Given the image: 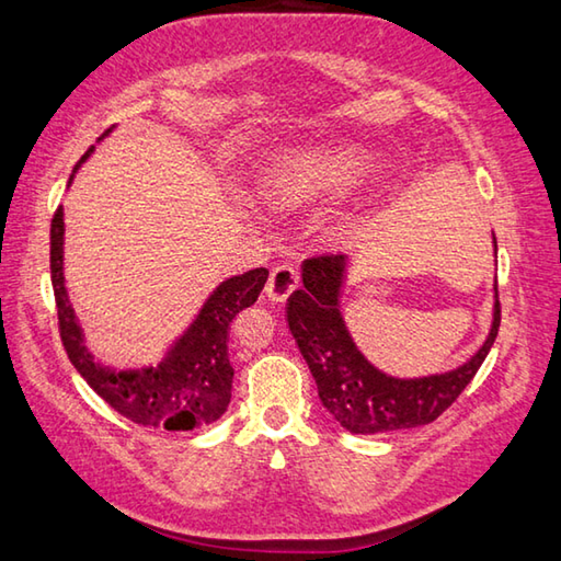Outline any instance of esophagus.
<instances>
[{
  "label": "esophagus",
  "instance_id": "1",
  "mask_svg": "<svg viewBox=\"0 0 561 561\" xmlns=\"http://www.w3.org/2000/svg\"><path fill=\"white\" fill-rule=\"evenodd\" d=\"M298 271L293 268V265L283 263V265H275L271 271V278H268V286H265V293H268V298L273 302H286L290 298V293L298 288Z\"/></svg>",
  "mask_w": 561,
  "mask_h": 561
}]
</instances>
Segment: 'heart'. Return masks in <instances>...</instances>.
I'll return each mask as SVG.
<instances>
[{"label": "heart", "instance_id": "obj_1", "mask_svg": "<svg viewBox=\"0 0 561 561\" xmlns=\"http://www.w3.org/2000/svg\"><path fill=\"white\" fill-rule=\"evenodd\" d=\"M373 169L375 153L365 146H296L275 151L263 161L259 191L271 208L280 214H298L351 194Z\"/></svg>", "mask_w": 561, "mask_h": 561}]
</instances>
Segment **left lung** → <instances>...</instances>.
Masks as SVG:
<instances>
[{
	"instance_id": "8db88e82",
	"label": "left lung",
	"mask_w": 561,
	"mask_h": 561,
	"mask_svg": "<svg viewBox=\"0 0 561 561\" xmlns=\"http://www.w3.org/2000/svg\"><path fill=\"white\" fill-rule=\"evenodd\" d=\"M497 251V241H494ZM347 255H318L302 263V288L288 298V328L313 373L323 408L353 435H378L437 420L460 398L488 357L500 330V296L488 341L460 367L425 378H392L357 351L341 313Z\"/></svg>"
}]
</instances>
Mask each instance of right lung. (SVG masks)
<instances>
[{
  "mask_svg": "<svg viewBox=\"0 0 561 561\" xmlns=\"http://www.w3.org/2000/svg\"><path fill=\"white\" fill-rule=\"evenodd\" d=\"M114 128V126H112ZM112 128L104 136L112 134ZM101 136V139H104ZM99 139V141H101ZM94 146L73 167L79 171ZM73 173L69 183L73 181ZM268 280V271L253 268L226 278L210 293L198 316L183 335L176 337L159 365L139 370H116L94 360L84 343L77 313H73L67 286H64V208L51 218V286L57 298L59 333L64 351L99 398H104L118 415L144 427L169 433H188L216 422L231 402L233 367L228 360V330L241 310L259 300Z\"/></svg>",
  "mask_w": 561,
  "mask_h": 561,
  "instance_id": "right-lung-1",
  "label": "right lung"
}]
</instances>
